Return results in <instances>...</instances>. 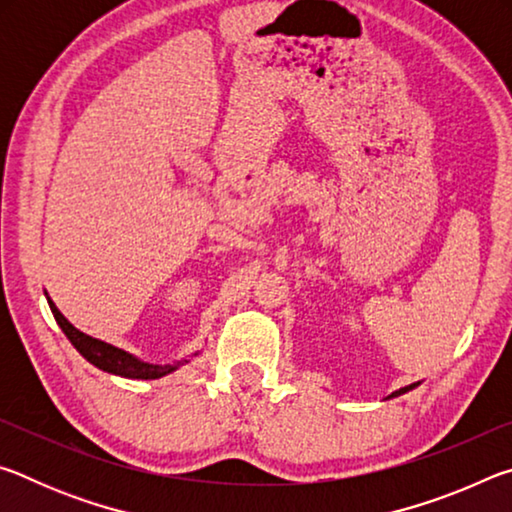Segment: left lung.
I'll use <instances>...</instances> for the list:
<instances>
[{"label": "left lung", "mask_w": 512, "mask_h": 512, "mask_svg": "<svg viewBox=\"0 0 512 512\" xmlns=\"http://www.w3.org/2000/svg\"><path fill=\"white\" fill-rule=\"evenodd\" d=\"M418 386V384H411V386H404V388H400V391H395L391 397H397V395H404V393H409V391H413V388Z\"/></svg>", "instance_id": "1"}]
</instances>
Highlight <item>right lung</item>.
Returning a JSON list of instances; mask_svg holds the SVG:
<instances>
[{
  "mask_svg": "<svg viewBox=\"0 0 512 512\" xmlns=\"http://www.w3.org/2000/svg\"><path fill=\"white\" fill-rule=\"evenodd\" d=\"M47 302L51 307V314H54L56 323L65 332L69 343H72L74 348L92 363V366H97L99 370H106V372H110V375H119V377H128V379H158V377L169 375V372H173L178 366H183V363H187V359L173 361V363L140 361L137 357H133L131 352L115 348V345H110L106 341L92 339V336L83 334L81 329H76L63 314H60L58 307L51 302V298H47Z\"/></svg>",
  "mask_w": 512,
  "mask_h": 512,
  "instance_id": "add662e5",
  "label": "right lung"
}]
</instances>
